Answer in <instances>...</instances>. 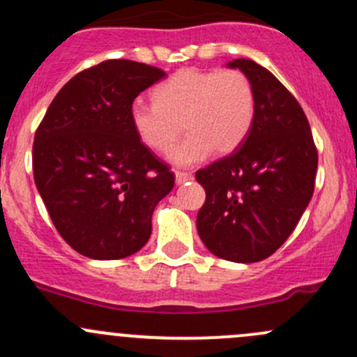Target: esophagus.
Listing matches in <instances>:
<instances>
[{
	"instance_id": "34e87169",
	"label": "esophagus",
	"mask_w": 357,
	"mask_h": 357,
	"mask_svg": "<svg viewBox=\"0 0 357 357\" xmlns=\"http://www.w3.org/2000/svg\"><path fill=\"white\" fill-rule=\"evenodd\" d=\"M174 176H176V183H178V185H183V183H186V181H192V179H193V176L190 174V172H181V171H176V172H174Z\"/></svg>"
}]
</instances>
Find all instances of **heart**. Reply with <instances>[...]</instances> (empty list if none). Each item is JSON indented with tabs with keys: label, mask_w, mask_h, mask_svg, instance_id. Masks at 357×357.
<instances>
[{
	"label": "heart",
	"mask_w": 357,
	"mask_h": 357,
	"mask_svg": "<svg viewBox=\"0 0 357 357\" xmlns=\"http://www.w3.org/2000/svg\"><path fill=\"white\" fill-rule=\"evenodd\" d=\"M255 98L242 70L174 72L153 91V103L135 100L129 122L136 138L152 152H164L178 135H188L169 150L176 165H192L215 152L228 155L247 139L254 124Z\"/></svg>",
	"instance_id": "obj_1"
}]
</instances>
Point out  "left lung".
Returning <instances> with one entry per match:
<instances>
[{"label":"left lung","mask_w":357,"mask_h":357,"mask_svg":"<svg viewBox=\"0 0 357 357\" xmlns=\"http://www.w3.org/2000/svg\"><path fill=\"white\" fill-rule=\"evenodd\" d=\"M226 67L250 81L254 124L231 155L197 171L205 190L197 231L214 255L248 264L275 254L295 229L314 192L318 150L302 107L268 68L247 59Z\"/></svg>","instance_id":"8db88e82"}]
</instances>
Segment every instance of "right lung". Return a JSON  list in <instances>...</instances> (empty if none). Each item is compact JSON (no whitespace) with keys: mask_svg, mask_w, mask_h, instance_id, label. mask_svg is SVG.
<instances>
[{"mask_svg":"<svg viewBox=\"0 0 357 357\" xmlns=\"http://www.w3.org/2000/svg\"><path fill=\"white\" fill-rule=\"evenodd\" d=\"M164 77L132 60L86 68L60 89L36 131V188L60 236L86 257L136 254L152 235L157 204L174 186V174L129 122L136 96Z\"/></svg>","mask_w":357,"mask_h":357,"instance_id":"add662e5","label":"right lung"}]
</instances>
